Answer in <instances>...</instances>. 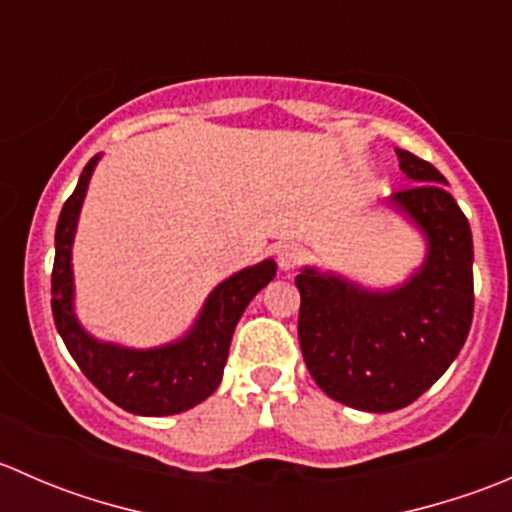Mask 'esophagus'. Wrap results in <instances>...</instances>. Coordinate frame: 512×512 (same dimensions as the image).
Instances as JSON below:
<instances>
[{
    "label": "esophagus",
    "mask_w": 512,
    "mask_h": 512,
    "mask_svg": "<svg viewBox=\"0 0 512 512\" xmlns=\"http://www.w3.org/2000/svg\"><path fill=\"white\" fill-rule=\"evenodd\" d=\"M307 250H304L302 245H285L280 252H277V260H280V267L282 270H297L299 265H304L307 262Z\"/></svg>",
    "instance_id": "obj_1"
}]
</instances>
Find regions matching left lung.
Masks as SVG:
<instances>
[{
    "label": "left lung",
    "mask_w": 512,
    "mask_h": 512,
    "mask_svg": "<svg viewBox=\"0 0 512 512\" xmlns=\"http://www.w3.org/2000/svg\"><path fill=\"white\" fill-rule=\"evenodd\" d=\"M411 180L391 195L428 240L421 270L404 287L369 292L302 270L299 347L319 389L352 409L386 414L414 404L463 349L473 322V237L446 178L396 148Z\"/></svg>",
    "instance_id": "8db88e82"
}]
</instances>
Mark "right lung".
<instances>
[{
    "label": "right lung",
    "instance_id": "obj_1",
    "mask_svg": "<svg viewBox=\"0 0 512 512\" xmlns=\"http://www.w3.org/2000/svg\"><path fill=\"white\" fill-rule=\"evenodd\" d=\"M98 156L86 163L79 185L64 203L56 225V257L51 270L54 324L86 379L106 399L138 416H170L208 399L223 379L232 332L250 299L275 277L272 260L237 272L213 289L198 322L180 342L158 349H123L101 344L81 329L74 317L71 242L79 210Z\"/></svg>",
    "mask_w": 512,
    "mask_h": 512
}]
</instances>
